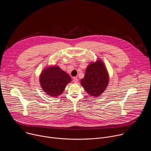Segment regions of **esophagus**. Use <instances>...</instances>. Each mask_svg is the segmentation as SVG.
<instances>
[{
	"instance_id": "esophagus-1",
	"label": "esophagus",
	"mask_w": 151,
	"mask_h": 151,
	"mask_svg": "<svg viewBox=\"0 0 151 151\" xmlns=\"http://www.w3.org/2000/svg\"><path fill=\"white\" fill-rule=\"evenodd\" d=\"M73 81L75 83H77V82H78V79L77 78V77H75V78H73Z\"/></svg>"
}]
</instances>
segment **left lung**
<instances>
[{
  "instance_id": "8db88e82",
  "label": "left lung",
  "mask_w": 151,
  "mask_h": 151,
  "mask_svg": "<svg viewBox=\"0 0 151 151\" xmlns=\"http://www.w3.org/2000/svg\"><path fill=\"white\" fill-rule=\"evenodd\" d=\"M109 82V75L102 61L91 63L85 70L81 83L85 90L91 96H99L106 88Z\"/></svg>"
}]
</instances>
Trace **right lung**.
<instances>
[{"label":"right lung","mask_w":151,"mask_h":151,"mask_svg":"<svg viewBox=\"0 0 151 151\" xmlns=\"http://www.w3.org/2000/svg\"><path fill=\"white\" fill-rule=\"evenodd\" d=\"M39 81L42 88L47 94L57 97L63 93L67 84L71 82V78L58 66H54L42 71Z\"/></svg>","instance_id":"obj_1"}]
</instances>
